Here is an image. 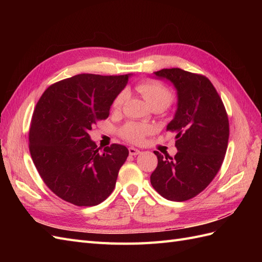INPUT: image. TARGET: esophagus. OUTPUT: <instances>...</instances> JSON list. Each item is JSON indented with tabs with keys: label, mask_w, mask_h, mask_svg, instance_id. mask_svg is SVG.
Wrapping results in <instances>:
<instances>
[{
	"label": "esophagus",
	"mask_w": 262,
	"mask_h": 262,
	"mask_svg": "<svg viewBox=\"0 0 262 262\" xmlns=\"http://www.w3.org/2000/svg\"><path fill=\"white\" fill-rule=\"evenodd\" d=\"M129 153H130V155L136 156V155L141 154V150L138 149V148H136V147H129Z\"/></svg>",
	"instance_id": "esophagus-1"
}]
</instances>
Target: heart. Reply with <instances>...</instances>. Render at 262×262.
Segmentation results:
<instances>
[{"label":"heart","mask_w":262,"mask_h":262,"mask_svg":"<svg viewBox=\"0 0 262 262\" xmlns=\"http://www.w3.org/2000/svg\"><path fill=\"white\" fill-rule=\"evenodd\" d=\"M137 91L142 95V97L150 107L162 106L164 109L167 108L173 99V95L167 86L155 81H143L137 85ZM125 98V94L122 92L118 95L114 101V107L119 108ZM152 129L149 125L130 122L126 123L121 129V136L126 141L132 143H140L143 141L144 137L148 134Z\"/></svg>","instance_id":"heart-1"}]
</instances>
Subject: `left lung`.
<instances>
[{"label": "left lung", "instance_id": "obj_1", "mask_svg": "<svg viewBox=\"0 0 262 262\" xmlns=\"http://www.w3.org/2000/svg\"><path fill=\"white\" fill-rule=\"evenodd\" d=\"M177 90V110L167 124L176 132L175 157L155 150L157 167L150 184L165 199L186 201L199 194L216 176L227 149L228 117L208 77L178 68L154 72Z\"/></svg>", "mask_w": 262, "mask_h": 262}]
</instances>
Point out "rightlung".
Masks as SVG:
<instances>
[{
	"instance_id": "right-lung-1",
	"label": "right lung",
	"mask_w": 262,
	"mask_h": 262,
	"mask_svg": "<svg viewBox=\"0 0 262 262\" xmlns=\"http://www.w3.org/2000/svg\"><path fill=\"white\" fill-rule=\"evenodd\" d=\"M130 74H78L49 86L34 110L29 129L33 162L51 191L77 207H93L115 189L129 150L112 144L100 150L90 130L109 116Z\"/></svg>"
}]
</instances>
